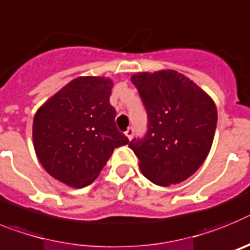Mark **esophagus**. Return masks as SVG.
Segmentation results:
<instances>
[{
	"label": "esophagus",
	"instance_id": "34e87169",
	"mask_svg": "<svg viewBox=\"0 0 250 250\" xmlns=\"http://www.w3.org/2000/svg\"><path fill=\"white\" fill-rule=\"evenodd\" d=\"M133 133H134V129L132 127H129L127 129V131L125 132V136H127L128 140H132V137H133Z\"/></svg>",
	"mask_w": 250,
	"mask_h": 250
}]
</instances>
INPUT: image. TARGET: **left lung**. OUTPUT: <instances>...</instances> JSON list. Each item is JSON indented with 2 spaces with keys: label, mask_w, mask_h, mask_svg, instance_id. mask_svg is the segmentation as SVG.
<instances>
[{
  "label": "left lung",
  "mask_w": 250,
  "mask_h": 250,
  "mask_svg": "<svg viewBox=\"0 0 250 250\" xmlns=\"http://www.w3.org/2000/svg\"><path fill=\"white\" fill-rule=\"evenodd\" d=\"M148 116V131L128 147L141 172L158 186L185 181L209 155L218 122L209 94L176 70L136 73L131 78Z\"/></svg>",
  "instance_id": "obj_1"
}]
</instances>
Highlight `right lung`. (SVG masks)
<instances>
[{
    "label": "right lung",
    "instance_id": "1",
    "mask_svg": "<svg viewBox=\"0 0 250 250\" xmlns=\"http://www.w3.org/2000/svg\"><path fill=\"white\" fill-rule=\"evenodd\" d=\"M113 80L79 77L35 113L32 141L39 161L54 179L74 188L90 185L113 151L129 143L116 127Z\"/></svg>",
    "mask_w": 250,
    "mask_h": 250
}]
</instances>
